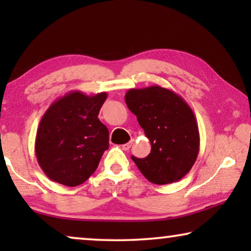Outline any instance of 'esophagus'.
Instances as JSON below:
<instances>
[{"label": "esophagus", "mask_w": 251, "mask_h": 251, "mask_svg": "<svg viewBox=\"0 0 251 251\" xmlns=\"http://www.w3.org/2000/svg\"><path fill=\"white\" fill-rule=\"evenodd\" d=\"M132 143H133V140H130L129 143H126V144H123V145H122V150H123V151H128V150L130 149V147H131Z\"/></svg>", "instance_id": "obj_1"}]
</instances>
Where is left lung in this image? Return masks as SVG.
<instances>
[{"label": "left lung", "mask_w": 251, "mask_h": 251, "mask_svg": "<svg viewBox=\"0 0 251 251\" xmlns=\"http://www.w3.org/2000/svg\"><path fill=\"white\" fill-rule=\"evenodd\" d=\"M126 104L151 143L144 159L131 156L151 183L171 184L192 169L200 149L197 118L183 97L160 85L129 89Z\"/></svg>", "instance_id": "1"}]
</instances>
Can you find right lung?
<instances>
[{
    "instance_id": "1",
    "label": "right lung",
    "mask_w": 251,
    "mask_h": 251,
    "mask_svg": "<svg viewBox=\"0 0 251 251\" xmlns=\"http://www.w3.org/2000/svg\"><path fill=\"white\" fill-rule=\"evenodd\" d=\"M107 94L70 91L44 113L37 128L35 155L49 179L66 186L84 183L108 149V129L98 119Z\"/></svg>"
}]
</instances>
